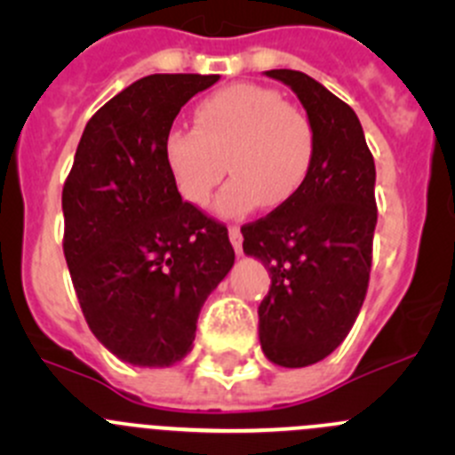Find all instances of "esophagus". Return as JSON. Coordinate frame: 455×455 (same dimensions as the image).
I'll return each mask as SVG.
<instances>
[{
    "mask_svg": "<svg viewBox=\"0 0 455 455\" xmlns=\"http://www.w3.org/2000/svg\"><path fill=\"white\" fill-rule=\"evenodd\" d=\"M228 237H231V244L235 249L237 255H242V231L240 227H228Z\"/></svg>",
    "mask_w": 455,
    "mask_h": 455,
    "instance_id": "obj_1",
    "label": "esophagus"
}]
</instances>
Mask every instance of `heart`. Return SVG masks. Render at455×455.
Masks as SVG:
<instances>
[{"label":"heart","mask_w":455,"mask_h":455,"mask_svg":"<svg viewBox=\"0 0 455 455\" xmlns=\"http://www.w3.org/2000/svg\"><path fill=\"white\" fill-rule=\"evenodd\" d=\"M194 123L196 130L173 125L163 140L173 185L189 204L204 206L227 167L233 178L215 200L222 218L286 204L304 185L315 158V130L273 87H222L196 105Z\"/></svg>","instance_id":"b5f03b06"}]
</instances>
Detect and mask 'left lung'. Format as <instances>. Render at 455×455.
Wrapping results in <instances>:
<instances>
[{"instance_id": "1", "label": "left lung", "mask_w": 455, "mask_h": 455, "mask_svg": "<svg viewBox=\"0 0 455 455\" xmlns=\"http://www.w3.org/2000/svg\"><path fill=\"white\" fill-rule=\"evenodd\" d=\"M301 100L315 130V158L301 189L246 224L244 253L270 275L259 304V343L282 368H306L341 346L370 282L376 169L350 105L297 70H268Z\"/></svg>"}]
</instances>
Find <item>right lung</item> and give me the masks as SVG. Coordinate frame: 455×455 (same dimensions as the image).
Masks as SVG:
<instances>
[{
  "instance_id": "obj_1",
  "label": "right lung",
  "mask_w": 455,
  "mask_h": 455,
  "mask_svg": "<svg viewBox=\"0 0 455 455\" xmlns=\"http://www.w3.org/2000/svg\"><path fill=\"white\" fill-rule=\"evenodd\" d=\"M220 75H149L87 121L63 187V253L87 325L112 355L169 368L233 268L228 231L182 202L163 156L182 105Z\"/></svg>"
}]
</instances>
